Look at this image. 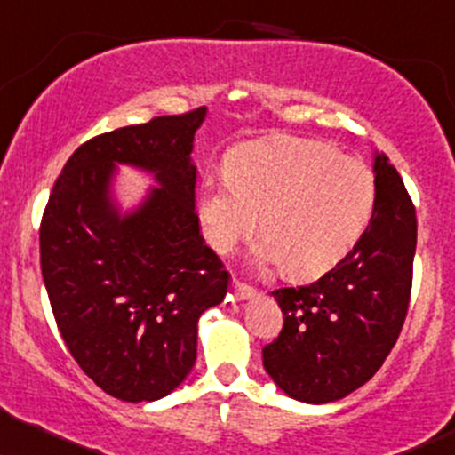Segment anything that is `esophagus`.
Segmentation results:
<instances>
[{
  "label": "esophagus",
  "mask_w": 455,
  "mask_h": 455,
  "mask_svg": "<svg viewBox=\"0 0 455 455\" xmlns=\"http://www.w3.org/2000/svg\"><path fill=\"white\" fill-rule=\"evenodd\" d=\"M233 297L237 300H248L256 297V290L251 286H245V283L233 280Z\"/></svg>",
  "instance_id": "esophagus-1"
}]
</instances>
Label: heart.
Here are the masks:
<instances>
[{"label":"heart","instance_id":"1","mask_svg":"<svg viewBox=\"0 0 455 455\" xmlns=\"http://www.w3.org/2000/svg\"><path fill=\"white\" fill-rule=\"evenodd\" d=\"M369 167L314 140L273 138L228 156L227 178L207 180L196 213L205 242L228 254L260 233L254 262L286 265L292 277H314L337 265L373 216Z\"/></svg>","mask_w":455,"mask_h":455}]
</instances>
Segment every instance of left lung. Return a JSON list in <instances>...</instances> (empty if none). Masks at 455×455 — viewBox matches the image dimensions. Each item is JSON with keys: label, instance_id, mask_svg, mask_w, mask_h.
<instances>
[{"label": "left lung", "instance_id": "obj_1", "mask_svg": "<svg viewBox=\"0 0 455 455\" xmlns=\"http://www.w3.org/2000/svg\"><path fill=\"white\" fill-rule=\"evenodd\" d=\"M375 205L369 227L343 260L309 286L271 292L283 314L262 364L283 394L324 404L373 377L396 343L413 280L415 207L403 178L375 152Z\"/></svg>", "mask_w": 455, "mask_h": 455}]
</instances>
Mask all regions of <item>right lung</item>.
<instances>
[{
    "instance_id": "1",
    "label": "right lung",
    "mask_w": 455,
    "mask_h": 455,
    "mask_svg": "<svg viewBox=\"0 0 455 455\" xmlns=\"http://www.w3.org/2000/svg\"><path fill=\"white\" fill-rule=\"evenodd\" d=\"M205 108L158 116L82 144L54 182L40 227L42 277L65 346L109 396L158 401L196 360V324L228 290L195 212V133ZM118 164L157 186L129 212Z\"/></svg>"
}]
</instances>
